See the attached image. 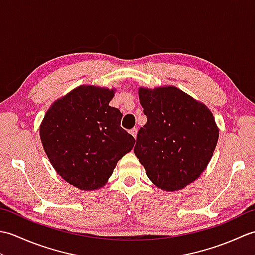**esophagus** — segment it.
<instances>
[{
    "label": "esophagus",
    "instance_id": "1",
    "mask_svg": "<svg viewBox=\"0 0 255 255\" xmlns=\"http://www.w3.org/2000/svg\"><path fill=\"white\" fill-rule=\"evenodd\" d=\"M129 132H130V133L132 134V136H133L134 138H136V137H137V132H138V129H137V128H132V129H130V131H129Z\"/></svg>",
    "mask_w": 255,
    "mask_h": 255
}]
</instances>
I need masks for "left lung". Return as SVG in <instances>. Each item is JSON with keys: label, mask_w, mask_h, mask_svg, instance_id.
Listing matches in <instances>:
<instances>
[{"label": "left lung", "mask_w": 255, "mask_h": 255, "mask_svg": "<svg viewBox=\"0 0 255 255\" xmlns=\"http://www.w3.org/2000/svg\"><path fill=\"white\" fill-rule=\"evenodd\" d=\"M147 124L139 129L133 151L145 174L163 191H178L202 174L217 145L213 114L174 86L140 88Z\"/></svg>", "instance_id": "8db88e82"}]
</instances>
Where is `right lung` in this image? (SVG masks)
<instances>
[{
	"label": "right lung",
	"instance_id": "right-lung-1",
	"mask_svg": "<svg viewBox=\"0 0 255 255\" xmlns=\"http://www.w3.org/2000/svg\"><path fill=\"white\" fill-rule=\"evenodd\" d=\"M114 90L82 85L53 103L40 125L42 147L63 180L82 191L105 185L136 140L110 106Z\"/></svg>",
	"mask_w": 255,
	"mask_h": 255
}]
</instances>
